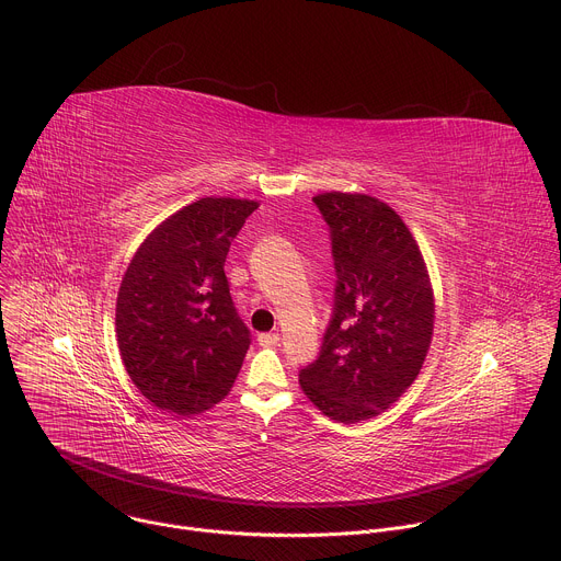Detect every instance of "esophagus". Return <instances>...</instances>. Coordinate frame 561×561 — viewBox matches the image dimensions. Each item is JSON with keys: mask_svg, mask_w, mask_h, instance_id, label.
Returning <instances> with one entry per match:
<instances>
[{"mask_svg": "<svg viewBox=\"0 0 561 561\" xmlns=\"http://www.w3.org/2000/svg\"><path fill=\"white\" fill-rule=\"evenodd\" d=\"M257 342H260V346H277L279 344V335L277 333H262L257 337Z\"/></svg>", "mask_w": 561, "mask_h": 561, "instance_id": "34e87169", "label": "esophagus"}]
</instances>
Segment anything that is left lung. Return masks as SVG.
Returning <instances> with one entry per match:
<instances>
[{"instance_id":"8db88e82","label":"left lung","mask_w":561,"mask_h":561,"mask_svg":"<svg viewBox=\"0 0 561 561\" xmlns=\"http://www.w3.org/2000/svg\"><path fill=\"white\" fill-rule=\"evenodd\" d=\"M329 224L335 297L322 348L299 370L310 402L335 422L386 411L420 375L433 337V290L407 224L368 195L312 197Z\"/></svg>"}]
</instances>
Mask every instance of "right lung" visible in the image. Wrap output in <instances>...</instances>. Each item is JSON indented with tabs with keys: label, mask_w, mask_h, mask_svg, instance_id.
Segmentation results:
<instances>
[{
	"label": "right lung",
	"mask_w": 561,
	"mask_h": 561,
	"mask_svg": "<svg viewBox=\"0 0 561 561\" xmlns=\"http://www.w3.org/2000/svg\"><path fill=\"white\" fill-rule=\"evenodd\" d=\"M257 202L204 197L159 224L117 295V344L133 383L169 413L224 399L251 346L224 262Z\"/></svg>",
	"instance_id": "obj_1"
}]
</instances>
